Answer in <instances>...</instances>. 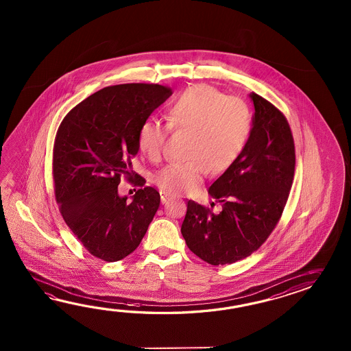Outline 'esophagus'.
<instances>
[{
  "label": "esophagus",
  "mask_w": 351,
  "mask_h": 351,
  "mask_svg": "<svg viewBox=\"0 0 351 351\" xmlns=\"http://www.w3.org/2000/svg\"><path fill=\"white\" fill-rule=\"evenodd\" d=\"M172 197L169 195L168 193H165V192H160V199H162V203L165 204L167 202L169 201Z\"/></svg>",
  "instance_id": "34e87169"
}]
</instances>
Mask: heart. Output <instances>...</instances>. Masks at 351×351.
<instances>
[{"mask_svg": "<svg viewBox=\"0 0 351 351\" xmlns=\"http://www.w3.org/2000/svg\"><path fill=\"white\" fill-rule=\"evenodd\" d=\"M251 125V112L243 100L226 97L209 85H197L173 101L167 124L154 120L143 123L138 145L147 157L157 160L171 130L188 133L186 160L169 163L154 176L156 184L165 193H186L199 186L208 171L224 172L237 160Z\"/></svg>", "mask_w": 351, "mask_h": 351, "instance_id": "b5f03b06", "label": "heart"}]
</instances>
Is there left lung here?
Masks as SVG:
<instances>
[{
  "instance_id": "left-lung-1",
  "label": "left lung",
  "mask_w": 351,
  "mask_h": 351,
  "mask_svg": "<svg viewBox=\"0 0 351 351\" xmlns=\"http://www.w3.org/2000/svg\"><path fill=\"white\" fill-rule=\"evenodd\" d=\"M254 128L237 160L217 178L208 193L219 213L189 199L182 223L186 246L213 266L254 254L282 216L295 174V142L284 112L252 93Z\"/></svg>"
}]
</instances>
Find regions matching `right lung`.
<instances>
[{
	"mask_svg": "<svg viewBox=\"0 0 351 351\" xmlns=\"http://www.w3.org/2000/svg\"><path fill=\"white\" fill-rule=\"evenodd\" d=\"M172 95L158 84L106 86L67 112L55 136L53 191L69 228L89 254L115 262L142 242L160 195L132 169L138 132ZM124 178L140 189L132 202L117 194Z\"/></svg>",
	"mask_w": 351,
	"mask_h": 351,
	"instance_id": "1",
	"label": "right lung"
}]
</instances>
